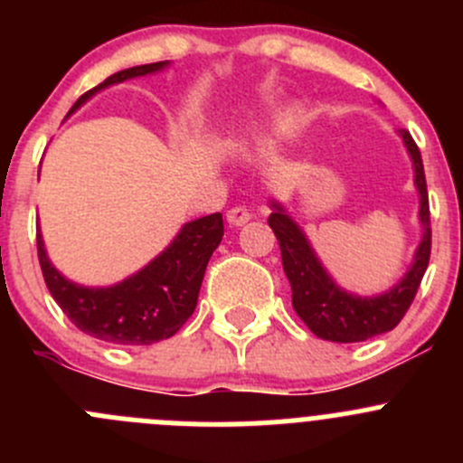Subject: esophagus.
I'll list each match as a JSON object with an SVG mask.
<instances>
[{
  "label": "esophagus",
  "instance_id": "1",
  "mask_svg": "<svg viewBox=\"0 0 463 463\" xmlns=\"http://www.w3.org/2000/svg\"><path fill=\"white\" fill-rule=\"evenodd\" d=\"M226 219L231 226H244V223H249L250 219H253V214H250L246 208H241V205H235V208L228 210Z\"/></svg>",
  "mask_w": 463,
  "mask_h": 463
}]
</instances>
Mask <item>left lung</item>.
I'll return each instance as SVG.
<instances>
[{
	"label": "left lung",
	"mask_w": 463,
	"mask_h": 463,
	"mask_svg": "<svg viewBox=\"0 0 463 463\" xmlns=\"http://www.w3.org/2000/svg\"><path fill=\"white\" fill-rule=\"evenodd\" d=\"M414 170V188L419 193V223L421 241L414 250L412 264L403 278L387 291L376 296H358L338 287L329 270L322 266L307 232L287 213L278 199H270L269 226L282 250V266L291 284V302L300 320L322 340L331 343H361L387 334L399 325L412 305L423 273L430 261V210H428L426 175H423L421 152L405 129H399Z\"/></svg>",
	"instance_id": "obj_1"
}]
</instances>
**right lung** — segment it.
Returning <instances> with one entry per match:
<instances>
[{
    "label": "right lung",
    "instance_id": "1",
    "mask_svg": "<svg viewBox=\"0 0 463 463\" xmlns=\"http://www.w3.org/2000/svg\"><path fill=\"white\" fill-rule=\"evenodd\" d=\"M170 67V60L123 69L78 98L67 116L107 87L149 76ZM223 237L222 213L181 226L175 240L152 261L111 287H85L64 278L44 249L37 226V258L51 296L80 331L114 345H154L175 335L197 307L205 266Z\"/></svg>",
    "mask_w": 463,
    "mask_h": 463
}]
</instances>
